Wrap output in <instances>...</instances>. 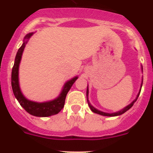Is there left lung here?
Segmentation results:
<instances>
[{
	"label": "left lung",
	"instance_id": "left-lung-1",
	"mask_svg": "<svg viewBox=\"0 0 153 153\" xmlns=\"http://www.w3.org/2000/svg\"><path fill=\"white\" fill-rule=\"evenodd\" d=\"M141 71L143 72V67L142 66H141ZM142 84H143V79L142 81H141V87H140V89H139V92H138V95H137L136 98H135V99L134 100V101H132V102L130 103V104H129V105H127L126 106H125L124 109H121V110L118 111V112H112V113H108V112H102V111L101 110H98V109H96V108L94 107L92 105V104H90V102H89V98H88V95H89V89H88V86H87V89H86V99H87V102H88V105H89V108H90L91 110L93 112H95V113L96 114H98V115H104V116H110V117H113V116H118V115H122V114H124V112H126V111L129 110V109H130L131 107H132V106H133L134 103L136 101V100L138 99V96H139L140 95V92H141V87H142Z\"/></svg>",
	"mask_w": 153,
	"mask_h": 153
}]
</instances>
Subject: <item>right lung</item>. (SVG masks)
<instances>
[{"mask_svg": "<svg viewBox=\"0 0 153 153\" xmlns=\"http://www.w3.org/2000/svg\"><path fill=\"white\" fill-rule=\"evenodd\" d=\"M34 32L26 35L24 37L23 44L21 47L19 48L18 52L16 54L15 59V64L12 70V88L15 97L20 103L21 106L27 111L30 115L37 117H48L51 115H56L58 114L63 107L64 106L66 96H67L68 92L70 88L73 85L78 78V76L72 78V79L69 80L64 84L62 88L61 93L59 94L56 98L51 101H44V102H36V101H30L27 99L24 94L22 93L20 88L19 84V66L21 63V58H22L23 52H24V48L28 43L29 38L32 36Z\"/></svg>", "mask_w": 153, "mask_h": 153, "instance_id": "1", "label": "right lung"}]
</instances>
